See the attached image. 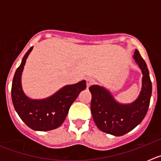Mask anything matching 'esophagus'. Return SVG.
Instances as JSON below:
<instances>
[{"label":"esophagus","instance_id":"obj_1","mask_svg":"<svg viewBox=\"0 0 161 161\" xmlns=\"http://www.w3.org/2000/svg\"><path fill=\"white\" fill-rule=\"evenodd\" d=\"M86 83H87L88 87H89L90 85L96 83V80H95L94 79H93V78H87V80H86Z\"/></svg>","mask_w":161,"mask_h":161}]
</instances>
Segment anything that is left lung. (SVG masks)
Masks as SVG:
<instances>
[{
	"label": "left lung",
	"mask_w": 161,
	"mask_h": 161,
	"mask_svg": "<svg viewBox=\"0 0 161 161\" xmlns=\"http://www.w3.org/2000/svg\"><path fill=\"white\" fill-rule=\"evenodd\" d=\"M134 59L143 72V87L137 100L130 105H121L110 93L98 85H92L91 112L97 126L102 131L115 136H123L141 123L147 114L152 96V81L145 61L136 49Z\"/></svg>",
	"instance_id": "left-lung-1"
}]
</instances>
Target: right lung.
I'll return each mask as SVG.
<instances>
[{
  "label": "right lung",
  "mask_w": 161,
  "mask_h": 161,
  "mask_svg": "<svg viewBox=\"0 0 161 161\" xmlns=\"http://www.w3.org/2000/svg\"><path fill=\"white\" fill-rule=\"evenodd\" d=\"M33 47L24 55L13 79L11 97L14 109L30 128L39 131L54 130L64 123L69 108L80 92L86 88V81L64 86L53 96L43 100H31L24 94L21 85V75L26 58Z\"/></svg>",
  "instance_id": "add662e5"
}]
</instances>
